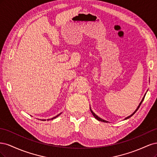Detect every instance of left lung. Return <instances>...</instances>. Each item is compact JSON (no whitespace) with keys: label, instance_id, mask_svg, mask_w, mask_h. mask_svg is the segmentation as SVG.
I'll list each match as a JSON object with an SVG mask.
<instances>
[{"label":"left lung","instance_id":"1","mask_svg":"<svg viewBox=\"0 0 157 157\" xmlns=\"http://www.w3.org/2000/svg\"><path fill=\"white\" fill-rule=\"evenodd\" d=\"M145 96H144V98H143V99H142V100H141V101L140 102V105H138V107H137V108L136 109V111L134 112V113H133L132 114V115H130V116H128V117H127L126 118H125V120L126 119H128V118H129L130 117H131L133 115H134V114H135V113L137 111V109H138L139 108H140V105H141V103L142 102H143V101H144V98H145ZM90 111H91V112H92V115H93V116L95 117V118H96V119L97 120H98L99 121H101V122H107V121H105V120H103V119H102V118H99V117H98L96 115V114H95L92 111V109H91V108H90Z\"/></svg>","mask_w":157,"mask_h":157}]
</instances>
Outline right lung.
Segmentation results:
<instances>
[{
  "label": "right lung",
  "mask_w": 157,
  "mask_h": 157,
  "mask_svg": "<svg viewBox=\"0 0 157 157\" xmlns=\"http://www.w3.org/2000/svg\"><path fill=\"white\" fill-rule=\"evenodd\" d=\"M60 114H61V113H60ZM60 114H59V115H57V116H56V117H54V118H52V119H54V118H56V117H58V116H59V115H60ZM48 120H49V119H48ZM42 121H46V120H44V119H42Z\"/></svg>",
  "instance_id": "right-lung-1"
}]
</instances>
